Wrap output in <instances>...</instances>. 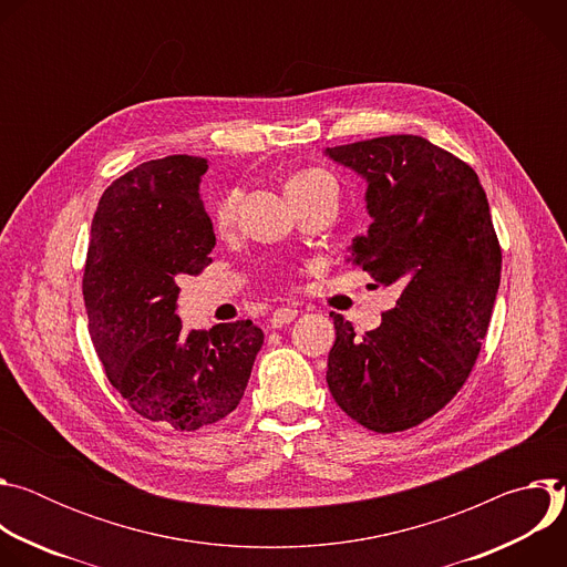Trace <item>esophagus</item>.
<instances>
[{"label": "esophagus", "instance_id": "esophagus-1", "mask_svg": "<svg viewBox=\"0 0 567 567\" xmlns=\"http://www.w3.org/2000/svg\"><path fill=\"white\" fill-rule=\"evenodd\" d=\"M296 316H298V309H293V307H278V309L274 311V316H271V326H274V328H285V326H289V322H291Z\"/></svg>", "mask_w": 567, "mask_h": 567}]
</instances>
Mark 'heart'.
<instances>
[{"label": "heart", "instance_id": "obj_1", "mask_svg": "<svg viewBox=\"0 0 567 567\" xmlns=\"http://www.w3.org/2000/svg\"><path fill=\"white\" fill-rule=\"evenodd\" d=\"M320 188L328 190H337V182L330 173L320 171V168H305L300 173H296L289 182H287V195L293 193H313ZM237 202H239V193L237 190H226L217 206H215V226L217 228H228L235 219L237 213Z\"/></svg>", "mask_w": 567, "mask_h": 567}]
</instances>
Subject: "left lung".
Segmentation results:
<instances>
[{"label": "left lung", "mask_w": 567, "mask_h": 567, "mask_svg": "<svg viewBox=\"0 0 567 567\" xmlns=\"http://www.w3.org/2000/svg\"><path fill=\"white\" fill-rule=\"evenodd\" d=\"M326 156L368 182L372 224L352 239V265L399 291L363 337L332 311L328 385L361 426L406 431L457 394L487 337L503 269L489 202L471 166L422 136H379Z\"/></svg>", "instance_id": "8db88e82"}]
</instances>
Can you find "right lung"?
<instances>
[{"label":"right lung","instance_id":"1","mask_svg":"<svg viewBox=\"0 0 567 567\" xmlns=\"http://www.w3.org/2000/svg\"><path fill=\"white\" fill-rule=\"evenodd\" d=\"M208 161H145L101 197L83 296L110 383L141 417L175 431L224 420L247 390L265 334L251 320L182 332L179 280L208 267L213 221L199 197Z\"/></svg>","mask_w":567,"mask_h":567}]
</instances>
